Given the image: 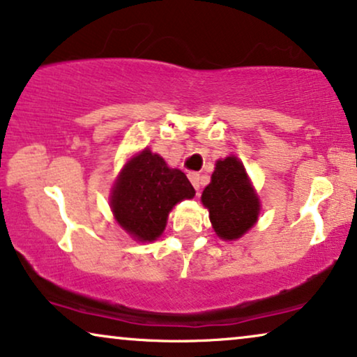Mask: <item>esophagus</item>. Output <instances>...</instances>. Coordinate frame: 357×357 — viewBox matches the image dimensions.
I'll list each match as a JSON object with an SVG mask.
<instances>
[{
  "label": "esophagus",
  "instance_id": "obj_1",
  "mask_svg": "<svg viewBox=\"0 0 357 357\" xmlns=\"http://www.w3.org/2000/svg\"><path fill=\"white\" fill-rule=\"evenodd\" d=\"M188 178H190V182H192V185L195 187V190H197V193H199V180H202V177H199V174H197V172H190L188 174Z\"/></svg>",
  "mask_w": 357,
  "mask_h": 357
}]
</instances>
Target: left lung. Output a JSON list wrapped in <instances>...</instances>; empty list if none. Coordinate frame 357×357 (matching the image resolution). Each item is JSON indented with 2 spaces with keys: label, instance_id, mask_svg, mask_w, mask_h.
Returning a JSON list of instances; mask_svg holds the SVG:
<instances>
[{
  "label": "left lung",
  "instance_id": "1",
  "mask_svg": "<svg viewBox=\"0 0 357 357\" xmlns=\"http://www.w3.org/2000/svg\"><path fill=\"white\" fill-rule=\"evenodd\" d=\"M202 202L209 209L214 231L226 241L242 237L257 222L260 213V202L250 187L245 169L236 158L218 160Z\"/></svg>",
  "mask_w": 357,
  "mask_h": 357
}]
</instances>
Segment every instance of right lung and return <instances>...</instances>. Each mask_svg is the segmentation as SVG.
Listing matches in <instances>:
<instances>
[{"label": "right lung", "instance_id": "add662e5", "mask_svg": "<svg viewBox=\"0 0 357 357\" xmlns=\"http://www.w3.org/2000/svg\"><path fill=\"white\" fill-rule=\"evenodd\" d=\"M193 197L195 188L182 170L169 169L160 155L144 149L116 180L112 209L126 232L151 242L162 234L174 204Z\"/></svg>", "mask_w": 357, "mask_h": 357}]
</instances>
